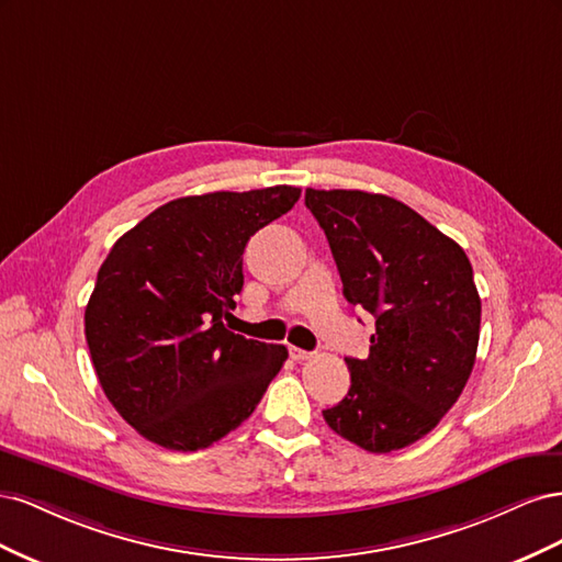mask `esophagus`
<instances>
[{
  "label": "esophagus",
  "mask_w": 562,
  "mask_h": 562,
  "mask_svg": "<svg viewBox=\"0 0 562 562\" xmlns=\"http://www.w3.org/2000/svg\"><path fill=\"white\" fill-rule=\"evenodd\" d=\"M288 351H291V359H293V361H307V359H312V351H307V349L291 347Z\"/></svg>",
  "instance_id": "obj_1"
}]
</instances>
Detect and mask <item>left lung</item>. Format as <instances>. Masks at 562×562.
Wrapping results in <instances>:
<instances>
[{
	"label": "left lung",
	"instance_id": "8db88e82",
	"mask_svg": "<svg viewBox=\"0 0 562 562\" xmlns=\"http://www.w3.org/2000/svg\"><path fill=\"white\" fill-rule=\"evenodd\" d=\"M353 307L375 316L368 359H345L349 394L323 411L368 452L427 436L457 403L475 363L481 297L462 246L405 203L361 190H307Z\"/></svg>",
	"mask_w": 562,
	"mask_h": 562
}]
</instances>
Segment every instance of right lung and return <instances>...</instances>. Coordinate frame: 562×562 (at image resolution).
Listing matches in <instances>:
<instances>
[{"label":"right lung","instance_id":"1","mask_svg":"<svg viewBox=\"0 0 562 562\" xmlns=\"http://www.w3.org/2000/svg\"><path fill=\"white\" fill-rule=\"evenodd\" d=\"M300 187L168 201L119 239L83 314L105 396L166 450L194 452L241 427L288 349L225 328L250 236L295 206Z\"/></svg>","mask_w":562,"mask_h":562}]
</instances>
